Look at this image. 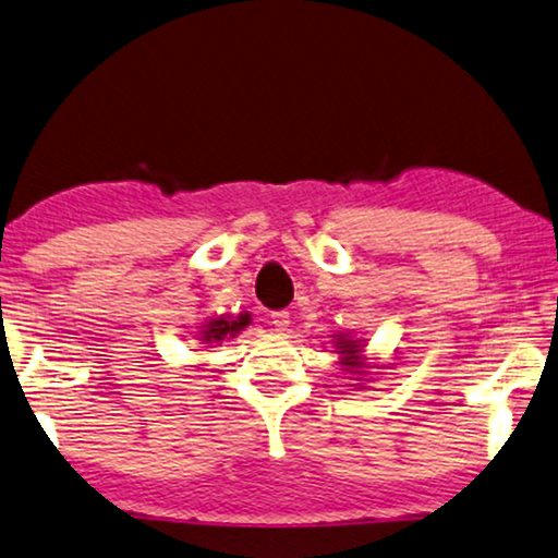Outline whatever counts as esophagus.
Instances as JSON below:
<instances>
[{"label":"esophagus","instance_id":"obj_1","mask_svg":"<svg viewBox=\"0 0 558 558\" xmlns=\"http://www.w3.org/2000/svg\"><path fill=\"white\" fill-rule=\"evenodd\" d=\"M272 318V326L278 331H288L291 329V314L288 311H275V314L270 316Z\"/></svg>","mask_w":558,"mask_h":558}]
</instances>
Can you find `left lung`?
Returning <instances> with one entry per match:
<instances>
[{
    "label": "left lung",
    "instance_id": "1",
    "mask_svg": "<svg viewBox=\"0 0 558 558\" xmlns=\"http://www.w3.org/2000/svg\"><path fill=\"white\" fill-rule=\"evenodd\" d=\"M337 341H333V347H337V354H339V365L347 369L349 375L356 377V385L354 388H365V385H360L365 377L369 375L367 369L373 367L367 362L365 356V339H354L349 337V333H333Z\"/></svg>",
    "mask_w": 558,
    "mask_h": 558
}]
</instances>
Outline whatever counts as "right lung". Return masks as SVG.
I'll return each mask as SVG.
<instances>
[{
  "label": "right lung",
  "mask_w": 558,
  "mask_h": 558,
  "mask_svg": "<svg viewBox=\"0 0 558 558\" xmlns=\"http://www.w3.org/2000/svg\"><path fill=\"white\" fill-rule=\"evenodd\" d=\"M244 326H250V314H240V316H217V318H209V322H204L198 326V339H202V344H221L225 339H232L240 333Z\"/></svg>",
  "instance_id": "1"
}]
</instances>
